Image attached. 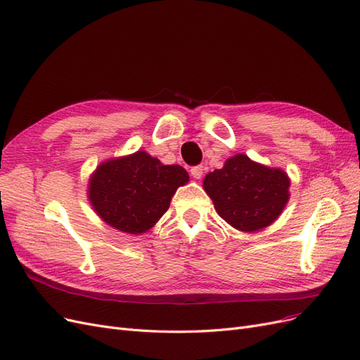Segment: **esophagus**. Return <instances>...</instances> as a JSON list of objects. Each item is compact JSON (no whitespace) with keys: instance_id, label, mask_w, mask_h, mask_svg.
Listing matches in <instances>:
<instances>
[{"instance_id":"obj_1","label":"esophagus","mask_w":360,"mask_h":360,"mask_svg":"<svg viewBox=\"0 0 360 360\" xmlns=\"http://www.w3.org/2000/svg\"><path fill=\"white\" fill-rule=\"evenodd\" d=\"M203 166L202 165H199V166H194V167H191V175H193V178H195V179H200L202 176H203Z\"/></svg>"}]
</instances>
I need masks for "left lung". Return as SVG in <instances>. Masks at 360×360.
Wrapping results in <instances>:
<instances>
[{"instance_id": "1", "label": "left lung", "mask_w": 360, "mask_h": 360, "mask_svg": "<svg viewBox=\"0 0 360 360\" xmlns=\"http://www.w3.org/2000/svg\"><path fill=\"white\" fill-rule=\"evenodd\" d=\"M218 215L242 231H256L269 226L288 200L290 181L280 169L254 163L238 154L203 179Z\"/></svg>"}]
</instances>
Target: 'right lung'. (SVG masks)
I'll return each instance as SVG.
<instances>
[{"label":"right lung","instance_id":"obj_1","mask_svg":"<svg viewBox=\"0 0 360 360\" xmlns=\"http://www.w3.org/2000/svg\"><path fill=\"white\" fill-rule=\"evenodd\" d=\"M188 181L181 166H165L143 150L103 163L89 182V200L97 214L125 233H143L170 205L178 187Z\"/></svg>","mask_w":360,"mask_h":360}]
</instances>
